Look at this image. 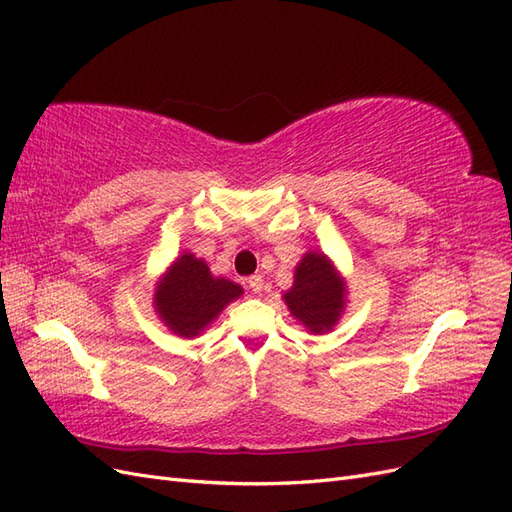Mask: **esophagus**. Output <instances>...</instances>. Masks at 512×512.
I'll return each mask as SVG.
<instances>
[{
  "instance_id": "1",
  "label": "esophagus",
  "mask_w": 512,
  "mask_h": 512,
  "mask_svg": "<svg viewBox=\"0 0 512 512\" xmlns=\"http://www.w3.org/2000/svg\"><path fill=\"white\" fill-rule=\"evenodd\" d=\"M247 286L252 288L254 294H260L262 288H265V280H262V275H250L247 277Z\"/></svg>"
}]
</instances>
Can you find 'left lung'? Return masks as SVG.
<instances>
[{
    "instance_id": "8db88e82",
    "label": "left lung",
    "mask_w": 512,
    "mask_h": 512,
    "mask_svg": "<svg viewBox=\"0 0 512 512\" xmlns=\"http://www.w3.org/2000/svg\"><path fill=\"white\" fill-rule=\"evenodd\" d=\"M288 312L305 331L322 335L333 331L348 303V286L324 252H307L294 269V282L282 294Z\"/></svg>"
}]
</instances>
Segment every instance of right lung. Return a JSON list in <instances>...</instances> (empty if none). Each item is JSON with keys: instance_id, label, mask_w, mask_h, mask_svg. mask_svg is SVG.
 <instances>
[{"instance_id": "obj_1", "label": "right lung", "mask_w": 512, "mask_h": 512, "mask_svg": "<svg viewBox=\"0 0 512 512\" xmlns=\"http://www.w3.org/2000/svg\"><path fill=\"white\" fill-rule=\"evenodd\" d=\"M241 294L239 284L215 277L203 258L185 250L156 282L153 309L170 333L192 339Z\"/></svg>"}]
</instances>
